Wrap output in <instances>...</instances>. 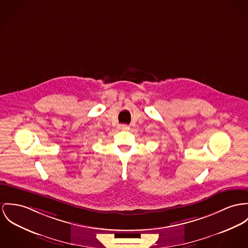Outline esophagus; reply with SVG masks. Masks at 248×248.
Instances as JSON below:
<instances>
[{
	"label": "esophagus",
	"instance_id": "34e87169",
	"mask_svg": "<svg viewBox=\"0 0 248 248\" xmlns=\"http://www.w3.org/2000/svg\"><path fill=\"white\" fill-rule=\"evenodd\" d=\"M120 129L121 130H129V126L126 124H121L120 125Z\"/></svg>",
	"mask_w": 248,
	"mask_h": 248
}]
</instances>
